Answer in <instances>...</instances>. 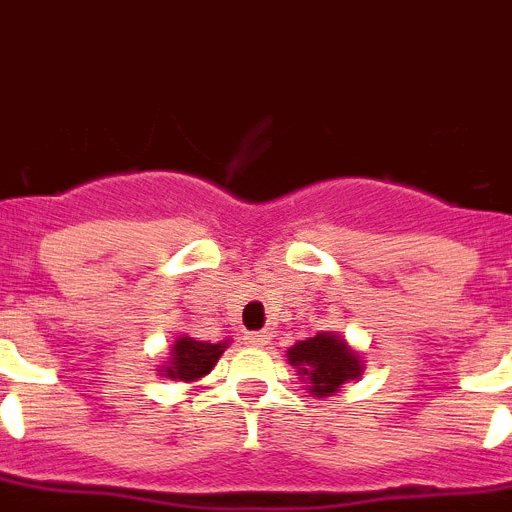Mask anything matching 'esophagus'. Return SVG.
<instances>
[{"instance_id":"esophagus-1","label":"esophagus","mask_w":512,"mask_h":512,"mask_svg":"<svg viewBox=\"0 0 512 512\" xmlns=\"http://www.w3.org/2000/svg\"><path fill=\"white\" fill-rule=\"evenodd\" d=\"M244 340L250 342V345H265L270 337H268V332H247V335H244Z\"/></svg>"}]
</instances>
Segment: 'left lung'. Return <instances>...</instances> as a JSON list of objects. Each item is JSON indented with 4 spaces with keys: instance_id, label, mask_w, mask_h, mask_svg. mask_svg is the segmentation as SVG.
I'll use <instances>...</instances> for the list:
<instances>
[{
    "instance_id": "8db88e82",
    "label": "left lung",
    "mask_w": 512,
    "mask_h": 512,
    "mask_svg": "<svg viewBox=\"0 0 512 512\" xmlns=\"http://www.w3.org/2000/svg\"><path fill=\"white\" fill-rule=\"evenodd\" d=\"M288 361L296 366L301 379L311 384L317 397H330L342 384L361 376L358 355L345 345V340L330 332H319L317 337L296 342L288 350Z\"/></svg>"
}]
</instances>
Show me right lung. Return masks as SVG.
<instances>
[{
	"instance_id": "right-lung-1",
	"label": "right lung",
	"mask_w": 512,
	"mask_h": 512,
	"mask_svg": "<svg viewBox=\"0 0 512 512\" xmlns=\"http://www.w3.org/2000/svg\"><path fill=\"white\" fill-rule=\"evenodd\" d=\"M226 342H219V345H213V342H201L193 340V337H180L175 342V348H172V361L164 371V376H170V379H180V381H195L206 376L216 361H219V355L224 353Z\"/></svg>"
}]
</instances>
